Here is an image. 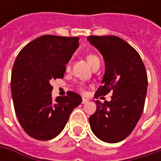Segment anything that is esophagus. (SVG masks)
I'll return each instance as SVG.
<instances>
[{
    "instance_id": "obj_1",
    "label": "esophagus",
    "mask_w": 161,
    "mask_h": 161,
    "mask_svg": "<svg viewBox=\"0 0 161 161\" xmlns=\"http://www.w3.org/2000/svg\"><path fill=\"white\" fill-rule=\"evenodd\" d=\"M89 101V98H86V97H82V104H85Z\"/></svg>"
}]
</instances>
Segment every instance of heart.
Segmentation results:
<instances>
[{"instance_id": "1", "label": "heart", "mask_w": 161, "mask_h": 161, "mask_svg": "<svg viewBox=\"0 0 161 161\" xmlns=\"http://www.w3.org/2000/svg\"><path fill=\"white\" fill-rule=\"evenodd\" d=\"M86 59H87V62L90 64V65L91 67H93L94 65H96L100 63L98 57H97V55H95V54H93V53H88V54L86 55ZM66 68H67V70L70 68V64H67Z\"/></svg>"}]
</instances>
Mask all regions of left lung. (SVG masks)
<instances>
[{
    "label": "left lung",
    "instance_id": "left-lung-1",
    "mask_svg": "<svg viewBox=\"0 0 161 161\" xmlns=\"http://www.w3.org/2000/svg\"><path fill=\"white\" fill-rule=\"evenodd\" d=\"M88 41L102 54L106 66L95 97L113 92L110 101L96 100L90 128L103 142H119L133 132L142 114L148 86L145 66L138 52L118 36H90Z\"/></svg>",
    "mask_w": 161,
    "mask_h": 161
}]
</instances>
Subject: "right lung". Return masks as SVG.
<instances>
[{"label": "right lung", "instance_id": "right-lung-1", "mask_svg": "<svg viewBox=\"0 0 161 161\" xmlns=\"http://www.w3.org/2000/svg\"><path fill=\"white\" fill-rule=\"evenodd\" d=\"M79 47V37L46 35L19 53L12 67L10 89L17 118L32 138L48 141L61 133L82 98L73 91L52 98L53 80L64 78Z\"/></svg>", "mask_w": 161, "mask_h": 161}]
</instances>
